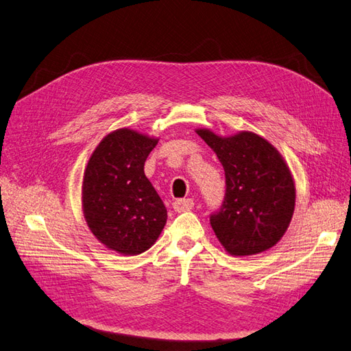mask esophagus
Wrapping results in <instances>:
<instances>
[{
    "mask_svg": "<svg viewBox=\"0 0 351 351\" xmlns=\"http://www.w3.org/2000/svg\"><path fill=\"white\" fill-rule=\"evenodd\" d=\"M193 205H195L193 199H177V201L173 202V208H174V211H177V213L191 211Z\"/></svg>",
    "mask_w": 351,
    "mask_h": 351,
    "instance_id": "esophagus-1",
    "label": "esophagus"
}]
</instances>
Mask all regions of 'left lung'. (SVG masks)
Returning <instances> with one entry per match:
<instances>
[{
  "mask_svg": "<svg viewBox=\"0 0 351 351\" xmlns=\"http://www.w3.org/2000/svg\"><path fill=\"white\" fill-rule=\"evenodd\" d=\"M196 132L224 168V201L210 217L215 236L236 257L267 251L285 234L295 206V184L287 162L254 132L230 137L205 128Z\"/></svg>",
  "mask_w": 351,
  "mask_h": 351,
  "instance_id": "left-lung-1",
  "label": "left lung"
}]
</instances>
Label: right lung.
Segmentation results:
<instances>
[{
    "mask_svg": "<svg viewBox=\"0 0 351 351\" xmlns=\"http://www.w3.org/2000/svg\"><path fill=\"white\" fill-rule=\"evenodd\" d=\"M158 138L130 128L112 131L94 150L82 182V210L91 233L122 255L147 251L167 223V208L145 176Z\"/></svg>",
    "mask_w": 351,
    "mask_h": 351,
    "instance_id": "obj_1",
    "label": "right lung"
}]
</instances>
